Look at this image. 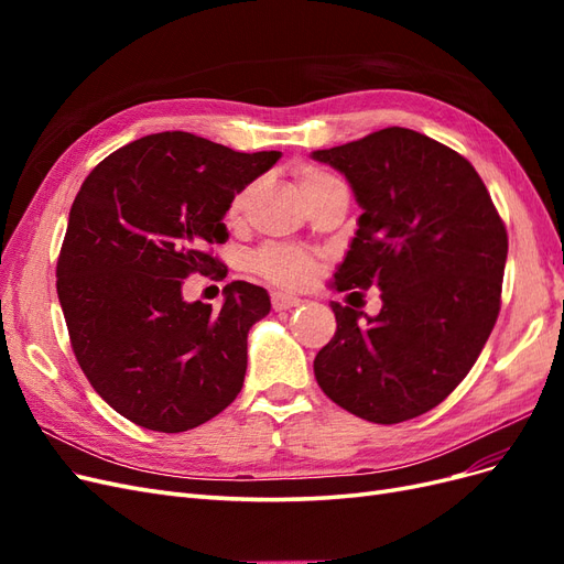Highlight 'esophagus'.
I'll use <instances>...</instances> for the list:
<instances>
[{
    "label": "esophagus",
    "mask_w": 564,
    "mask_h": 564,
    "mask_svg": "<svg viewBox=\"0 0 564 564\" xmlns=\"http://www.w3.org/2000/svg\"><path fill=\"white\" fill-rule=\"evenodd\" d=\"M272 308L275 311H289V308H296V305L303 303V299L294 296V294H284V292H272Z\"/></svg>",
    "instance_id": "1"
}]
</instances>
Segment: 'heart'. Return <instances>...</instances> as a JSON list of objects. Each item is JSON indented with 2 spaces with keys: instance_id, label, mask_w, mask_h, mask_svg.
<instances>
[{
  "instance_id": "heart-1",
  "label": "heart",
  "mask_w": 564,
  "mask_h": 564,
  "mask_svg": "<svg viewBox=\"0 0 564 564\" xmlns=\"http://www.w3.org/2000/svg\"><path fill=\"white\" fill-rule=\"evenodd\" d=\"M338 178L329 172H324L319 166H301L299 169V185L303 195H311L319 187L336 183ZM253 195V185H245L237 191L228 204V220L237 224L249 207V199ZM253 268L261 272L263 278L270 282L282 284V286H303L308 284L315 275V261L308 251L296 249V247H282V245H270L253 256Z\"/></svg>"
}]
</instances>
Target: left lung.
I'll return each instance as SVG.
<instances>
[{
	"mask_svg": "<svg viewBox=\"0 0 564 564\" xmlns=\"http://www.w3.org/2000/svg\"><path fill=\"white\" fill-rule=\"evenodd\" d=\"M311 158L344 174L362 209L334 289L377 286L383 303L379 315L329 303L336 334L315 379L365 421L421 416L464 381L494 329L506 228L473 164L419 131L388 127Z\"/></svg>",
	"mask_w": 564,
	"mask_h": 564,
	"instance_id": "obj_1",
	"label": "left lung"
}]
</instances>
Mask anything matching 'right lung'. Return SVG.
I'll return each instance as SVG.
<instances>
[{
    "label": "right lung",
    "mask_w": 564,
    "mask_h": 564,
    "mask_svg": "<svg viewBox=\"0 0 564 564\" xmlns=\"http://www.w3.org/2000/svg\"><path fill=\"white\" fill-rule=\"evenodd\" d=\"M278 160L164 131L115 150L82 183L56 289L77 362L117 414L183 433L242 390L247 334L270 313L268 292L230 282L212 311L183 299V280L220 265L207 247L228 240L232 195Z\"/></svg>",
    "instance_id": "obj_1"
}]
</instances>
